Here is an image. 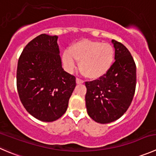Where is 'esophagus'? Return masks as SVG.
<instances>
[{
    "mask_svg": "<svg viewBox=\"0 0 156 156\" xmlns=\"http://www.w3.org/2000/svg\"><path fill=\"white\" fill-rule=\"evenodd\" d=\"M76 83L78 84H81L84 83V81L81 79H80V78H76Z\"/></svg>",
    "mask_w": 156,
    "mask_h": 156,
    "instance_id": "34e87169",
    "label": "esophagus"
}]
</instances>
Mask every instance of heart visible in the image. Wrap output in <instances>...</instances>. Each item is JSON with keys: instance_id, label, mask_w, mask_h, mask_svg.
I'll use <instances>...</instances> for the list:
<instances>
[{"instance_id": "obj_1", "label": "heart", "mask_w": 156, "mask_h": 156, "mask_svg": "<svg viewBox=\"0 0 156 156\" xmlns=\"http://www.w3.org/2000/svg\"><path fill=\"white\" fill-rule=\"evenodd\" d=\"M63 64L69 72L76 67L82 75L90 80H97L107 75L114 62L115 51L109 43L98 40H82L73 43L69 49L63 52Z\"/></svg>"}]
</instances>
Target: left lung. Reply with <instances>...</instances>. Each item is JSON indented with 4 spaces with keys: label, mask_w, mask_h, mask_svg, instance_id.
Wrapping results in <instances>:
<instances>
[{
    "label": "left lung",
    "mask_w": 156,
    "mask_h": 156,
    "mask_svg": "<svg viewBox=\"0 0 156 156\" xmlns=\"http://www.w3.org/2000/svg\"><path fill=\"white\" fill-rule=\"evenodd\" d=\"M115 62L108 73L98 80L85 82L87 112L97 123H109L121 117L133 98L136 67L129 51L112 40Z\"/></svg>",
    "instance_id": "left-lung-1"
}]
</instances>
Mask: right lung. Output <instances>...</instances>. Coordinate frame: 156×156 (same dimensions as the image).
<instances>
[{
	"instance_id": "1",
	"label": "right lung",
	"mask_w": 156,
	"mask_h": 156,
	"mask_svg": "<svg viewBox=\"0 0 156 156\" xmlns=\"http://www.w3.org/2000/svg\"><path fill=\"white\" fill-rule=\"evenodd\" d=\"M58 36L41 34L26 46L17 64L16 87L30 114L43 122L60 118L76 86L62 66Z\"/></svg>"
}]
</instances>
